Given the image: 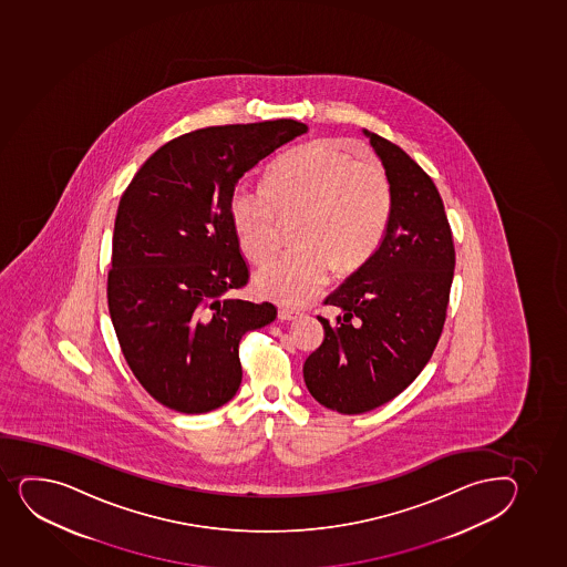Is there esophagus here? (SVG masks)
I'll return each mask as SVG.
<instances>
[{
	"instance_id": "obj_1",
	"label": "esophagus",
	"mask_w": 567,
	"mask_h": 567,
	"mask_svg": "<svg viewBox=\"0 0 567 567\" xmlns=\"http://www.w3.org/2000/svg\"><path fill=\"white\" fill-rule=\"evenodd\" d=\"M299 317H301V311H298V309H290V307H280L279 309L280 320L290 322V320H298Z\"/></svg>"
}]
</instances>
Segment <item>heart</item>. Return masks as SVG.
<instances>
[{
  "label": "heart",
  "mask_w": 567,
  "mask_h": 567,
  "mask_svg": "<svg viewBox=\"0 0 567 567\" xmlns=\"http://www.w3.org/2000/svg\"><path fill=\"white\" fill-rule=\"evenodd\" d=\"M390 212L384 168L328 141L287 153L269 168L264 189L239 187L231 198L239 244L256 262L279 249L280 219L299 215V249L255 275L258 292L288 305L315 298L331 269L360 268L384 236Z\"/></svg>",
  "instance_id": "heart-1"
}]
</instances>
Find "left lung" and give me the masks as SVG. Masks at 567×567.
Here are the masks:
<instances>
[{"label": "left lung", "instance_id": "8db88e82", "mask_svg": "<svg viewBox=\"0 0 567 567\" xmlns=\"http://www.w3.org/2000/svg\"><path fill=\"white\" fill-rule=\"evenodd\" d=\"M390 182L382 241L323 303L322 344L307 358V390L339 414H365L406 390L431 360L444 328L455 249L433 179L393 142L363 128Z\"/></svg>", "mask_w": 567, "mask_h": 567}]
</instances>
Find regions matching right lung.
Here are the masks:
<instances>
[{"mask_svg":"<svg viewBox=\"0 0 567 567\" xmlns=\"http://www.w3.org/2000/svg\"><path fill=\"white\" fill-rule=\"evenodd\" d=\"M296 120L182 134L136 172L117 206L109 311L144 390L182 414L219 409L241 384L239 341L275 305L226 298L249 280L231 219L245 172L307 133Z\"/></svg>","mask_w":567,"mask_h":567,"instance_id":"1","label":"right lung"}]
</instances>
